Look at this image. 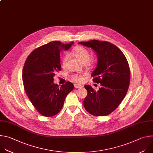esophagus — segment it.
I'll return each instance as SVG.
<instances>
[{"label": "esophagus", "instance_id": "1", "mask_svg": "<svg viewBox=\"0 0 153 153\" xmlns=\"http://www.w3.org/2000/svg\"><path fill=\"white\" fill-rule=\"evenodd\" d=\"M74 87L76 88H81V87H82V85H80V84H77V83H75L74 85Z\"/></svg>", "mask_w": 153, "mask_h": 153}]
</instances>
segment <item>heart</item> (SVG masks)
<instances>
[{
  "instance_id": "heart-1",
  "label": "heart",
  "mask_w": 153,
  "mask_h": 153,
  "mask_svg": "<svg viewBox=\"0 0 153 153\" xmlns=\"http://www.w3.org/2000/svg\"><path fill=\"white\" fill-rule=\"evenodd\" d=\"M72 54L76 57L79 60H80L83 63H89L90 57V53L88 50H87L86 48L82 46H77L74 47L71 51ZM68 59L67 55H64L62 59V64L63 66L66 64L67 60ZM71 79L72 80L80 82L82 79V75L75 74L71 76Z\"/></svg>"
}]
</instances>
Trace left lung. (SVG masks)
Here are the masks:
<instances>
[{"instance_id":"left-lung-1","label":"left lung","mask_w":153,"mask_h":153,"mask_svg":"<svg viewBox=\"0 0 153 153\" xmlns=\"http://www.w3.org/2000/svg\"><path fill=\"white\" fill-rule=\"evenodd\" d=\"M78 43L91 48L96 53L97 65L91 76L93 82L101 86L98 91L89 85L84 86L88 94L83 106L93 116H107L119 106L128 91L130 70L127 59L122 51L110 42L92 40Z\"/></svg>"}]
</instances>
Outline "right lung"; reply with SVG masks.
I'll use <instances>...</instances> for the list:
<instances>
[{
	"instance_id": "1",
	"label": "right lung",
	"mask_w": 153,
	"mask_h": 153,
	"mask_svg": "<svg viewBox=\"0 0 153 153\" xmlns=\"http://www.w3.org/2000/svg\"><path fill=\"white\" fill-rule=\"evenodd\" d=\"M73 43L51 42L33 50L27 58L22 72L24 88L42 116L52 117L59 113L67 94L74 89L70 82L60 87L53 83L55 74L61 70L60 52L68 50Z\"/></svg>"
}]
</instances>
